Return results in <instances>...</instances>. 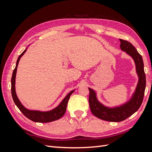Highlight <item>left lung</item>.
<instances>
[{"instance_id":"left-lung-1","label":"left lung","mask_w":152,"mask_h":152,"mask_svg":"<svg viewBox=\"0 0 152 152\" xmlns=\"http://www.w3.org/2000/svg\"><path fill=\"white\" fill-rule=\"evenodd\" d=\"M121 48L134 59L139 81L136 90L129 102L121 107L113 108H107L101 104L96 98L95 92L89 88V107L94 116L109 122H121L124 121L135 113L141 105L144 98L146 87V76L142 56L132 44L127 40L120 39Z\"/></svg>"}]
</instances>
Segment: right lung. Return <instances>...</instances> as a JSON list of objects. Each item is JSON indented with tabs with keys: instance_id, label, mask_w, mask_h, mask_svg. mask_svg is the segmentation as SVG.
<instances>
[{
	"instance_id": "obj_1",
	"label": "right lung",
	"mask_w": 152,
	"mask_h": 152,
	"mask_svg": "<svg viewBox=\"0 0 152 152\" xmlns=\"http://www.w3.org/2000/svg\"><path fill=\"white\" fill-rule=\"evenodd\" d=\"M26 49L23 52L20 56L18 57L17 61H16V67L12 72V78H11V94L12 97L13 99L14 102L17 106V107L20 109V111L24 115L25 117H26L30 120L35 122H41V123H45V122H50L54 121H56L58 119L60 118L63 116V115L65 113L66 106L68 102L69 98L70 97V95L73 93L74 91H72L70 93H68L66 97L63 99L61 103L59 104L58 107L56 108L53 109V110H50L49 112H39V111H32V110H29L28 109L25 108L22 104L20 103V100L18 99L16 91H15V78H16V73L17 70V66L19 63L20 59L21 57L26 52Z\"/></svg>"
}]
</instances>
